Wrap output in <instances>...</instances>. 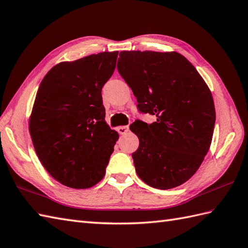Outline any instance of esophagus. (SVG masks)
Listing matches in <instances>:
<instances>
[{
  "mask_svg": "<svg viewBox=\"0 0 248 248\" xmlns=\"http://www.w3.org/2000/svg\"><path fill=\"white\" fill-rule=\"evenodd\" d=\"M130 129H129V125H120L117 128V131L119 132L120 134H125L126 132H128Z\"/></svg>",
  "mask_w": 248,
  "mask_h": 248,
  "instance_id": "34e87169",
  "label": "esophagus"
}]
</instances>
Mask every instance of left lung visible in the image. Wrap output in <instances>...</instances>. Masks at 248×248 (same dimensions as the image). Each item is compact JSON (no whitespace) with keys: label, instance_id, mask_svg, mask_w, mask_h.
Masks as SVG:
<instances>
[{"label":"left lung","instance_id":"left-lung-1","mask_svg":"<svg viewBox=\"0 0 248 248\" xmlns=\"http://www.w3.org/2000/svg\"><path fill=\"white\" fill-rule=\"evenodd\" d=\"M117 68L151 124L130 125L140 140L132 153L147 185L171 189L187 182L203 163L216 123L211 92L191 63L176 51H120Z\"/></svg>","mask_w":248,"mask_h":248}]
</instances>
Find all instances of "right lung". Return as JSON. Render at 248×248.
Wrapping results in <instances>:
<instances>
[{
  "label": "right lung",
  "instance_id": "add662e5",
  "mask_svg": "<svg viewBox=\"0 0 248 248\" xmlns=\"http://www.w3.org/2000/svg\"><path fill=\"white\" fill-rule=\"evenodd\" d=\"M118 51L63 61L40 83L30 133L40 162L62 185L91 188L106 174L118 133L106 122L101 89L113 75Z\"/></svg>",
  "mask_w": 248,
  "mask_h": 248
}]
</instances>
